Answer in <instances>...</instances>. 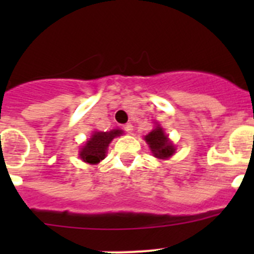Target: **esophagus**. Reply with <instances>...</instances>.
Here are the masks:
<instances>
[{
  "mask_svg": "<svg viewBox=\"0 0 254 254\" xmlns=\"http://www.w3.org/2000/svg\"><path fill=\"white\" fill-rule=\"evenodd\" d=\"M123 127H124L125 131L129 132V134H130V132H132V130H134V127H132L131 124H125Z\"/></svg>",
  "mask_w": 254,
  "mask_h": 254,
  "instance_id": "34e87169",
  "label": "esophagus"
}]
</instances>
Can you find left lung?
<instances>
[{"instance_id": "8db88e82", "label": "left lung", "mask_w": 254, "mask_h": 254, "mask_svg": "<svg viewBox=\"0 0 254 254\" xmlns=\"http://www.w3.org/2000/svg\"><path fill=\"white\" fill-rule=\"evenodd\" d=\"M145 141L147 142L152 155L160 160H167L176 152L175 145L172 141H170L168 136L165 134L160 125H157L152 131L146 135Z\"/></svg>"}]
</instances>
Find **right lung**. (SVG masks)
Listing matches in <instances>:
<instances>
[{"label":"right lung","instance_id":"add662e5","mask_svg":"<svg viewBox=\"0 0 254 254\" xmlns=\"http://www.w3.org/2000/svg\"><path fill=\"white\" fill-rule=\"evenodd\" d=\"M122 134L123 130L120 129H114L111 131H94L79 150V158L89 165H97L104 160L112 140Z\"/></svg>","mask_w":254,"mask_h":254}]
</instances>
